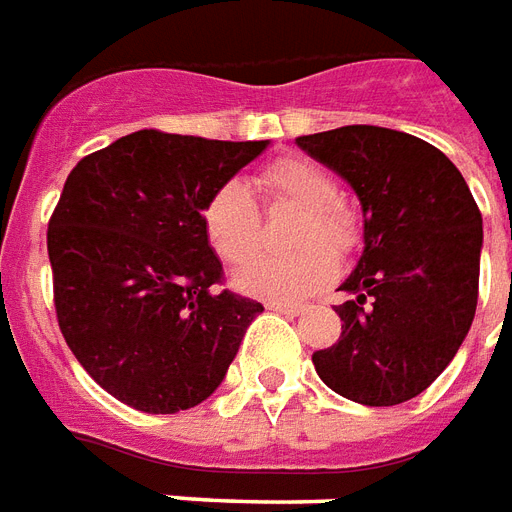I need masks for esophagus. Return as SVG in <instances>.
Here are the masks:
<instances>
[{
	"label": "esophagus",
	"instance_id": "esophagus-1",
	"mask_svg": "<svg viewBox=\"0 0 512 512\" xmlns=\"http://www.w3.org/2000/svg\"><path fill=\"white\" fill-rule=\"evenodd\" d=\"M268 309H274L279 314H287V317H295V314L304 312V306L301 304H282V301H266Z\"/></svg>",
	"mask_w": 512,
	"mask_h": 512
}]
</instances>
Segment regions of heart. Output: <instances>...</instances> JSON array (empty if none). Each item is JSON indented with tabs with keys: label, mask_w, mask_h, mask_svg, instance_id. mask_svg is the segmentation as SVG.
Wrapping results in <instances>:
<instances>
[{
	"label": "heart",
	"mask_w": 512,
	"mask_h": 512,
	"mask_svg": "<svg viewBox=\"0 0 512 512\" xmlns=\"http://www.w3.org/2000/svg\"><path fill=\"white\" fill-rule=\"evenodd\" d=\"M252 189L266 208L298 206L287 255L260 257L236 276L249 295L298 304L323 290L336 274V255H350L361 241L358 211L339 198L333 173L309 157H279L257 170ZM211 249L227 266H244L260 252L263 217L241 181L219 184L200 211Z\"/></svg>",
	"instance_id": "1"
}]
</instances>
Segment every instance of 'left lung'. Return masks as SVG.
I'll return each mask as SVG.
<instances>
[{
    "mask_svg": "<svg viewBox=\"0 0 512 512\" xmlns=\"http://www.w3.org/2000/svg\"><path fill=\"white\" fill-rule=\"evenodd\" d=\"M295 143L358 192L363 255L339 290V342L312 355L320 380L366 407L415 399L475 320L483 219L467 181L426 140L372 124Z\"/></svg>",
    "mask_w": 512,
    "mask_h": 512,
    "instance_id": "1",
    "label": "left lung"
}]
</instances>
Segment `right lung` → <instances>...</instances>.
Segmentation results:
<instances>
[{"instance_id":"add662e5","label":"right lung","mask_w":512,"mask_h":512,"mask_svg":"<svg viewBox=\"0 0 512 512\" xmlns=\"http://www.w3.org/2000/svg\"><path fill=\"white\" fill-rule=\"evenodd\" d=\"M266 149L138 130L83 157L48 219L59 331L113 399L149 415L189 410L225 380L263 312L219 290L203 203Z\"/></svg>"}]
</instances>
